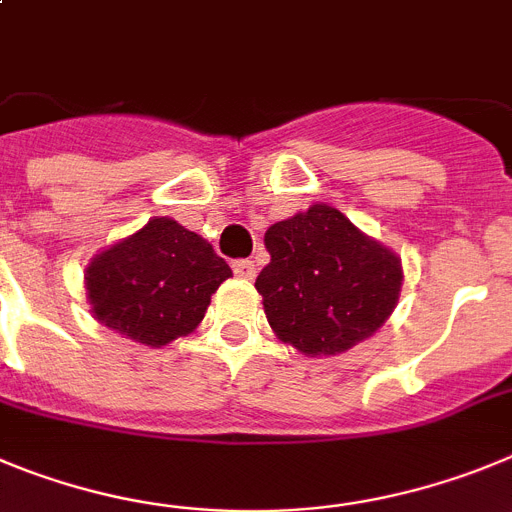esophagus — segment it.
I'll return each mask as SVG.
<instances>
[{"instance_id": "obj_1", "label": "esophagus", "mask_w": 512, "mask_h": 512, "mask_svg": "<svg viewBox=\"0 0 512 512\" xmlns=\"http://www.w3.org/2000/svg\"><path fill=\"white\" fill-rule=\"evenodd\" d=\"M232 270L237 278H245V280H252L257 275V267L252 260H234Z\"/></svg>"}]
</instances>
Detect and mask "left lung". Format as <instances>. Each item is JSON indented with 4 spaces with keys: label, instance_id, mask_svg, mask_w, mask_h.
Masks as SVG:
<instances>
[{
    "label": "left lung",
    "instance_id": "8db88e82",
    "mask_svg": "<svg viewBox=\"0 0 512 512\" xmlns=\"http://www.w3.org/2000/svg\"><path fill=\"white\" fill-rule=\"evenodd\" d=\"M270 265L255 288L267 324L308 357L357 347L398 306L403 265L388 245L329 204H311L265 232Z\"/></svg>",
    "mask_w": 512,
    "mask_h": 512
}]
</instances>
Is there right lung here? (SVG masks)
Here are the masks:
<instances>
[{
	"label": "right lung",
	"mask_w": 512,
	"mask_h": 512,
	"mask_svg": "<svg viewBox=\"0 0 512 512\" xmlns=\"http://www.w3.org/2000/svg\"><path fill=\"white\" fill-rule=\"evenodd\" d=\"M229 275L204 237L170 216H153L91 257L84 285L101 326L155 349L191 334Z\"/></svg>",
	"instance_id": "1"
}]
</instances>
